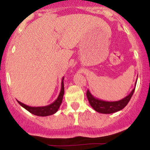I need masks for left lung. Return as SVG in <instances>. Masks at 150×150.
Returning <instances> with one entry per match:
<instances>
[{
  "instance_id": "1",
  "label": "left lung",
  "mask_w": 150,
  "mask_h": 150,
  "mask_svg": "<svg viewBox=\"0 0 150 150\" xmlns=\"http://www.w3.org/2000/svg\"><path fill=\"white\" fill-rule=\"evenodd\" d=\"M136 83H137V80L135 82V85ZM135 85L134 89H132L131 92L128 96H126L125 98L120 99L119 101H106L101 100V99L94 97L91 94V92H89V89H87V97L89 101V104L91 105V106L96 111L101 113H113L122 110L128 104L129 101L131 99L132 94L134 93V91H135Z\"/></svg>"
}]
</instances>
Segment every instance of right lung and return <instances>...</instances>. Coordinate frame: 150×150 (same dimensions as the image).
Masks as SVG:
<instances>
[{"instance_id":"1","label":"right lung","mask_w":150,"mask_h":150,"mask_svg":"<svg viewBox=\"0 0 150 150\" xmlns=\"http://www.w3.org/2000/svg\"><path fill=\"white\" fill-rule=\"evenodd\" d=\"M63 80H64V77H63L61 82V92L59 93V95L57 99H56V101H54L52 104L48 105V106H37V107H34V106H29L27 105H26L23 103L20 102L18 100V102L20 106H22V107L25 108L26 110L30 112L32 114L36 115L38 116H50V115L54 114L55 113H56L58 111V108H59L60 106H61L62 101H63V94H64V84H63Z\"/></svg>"}]
</instances>
